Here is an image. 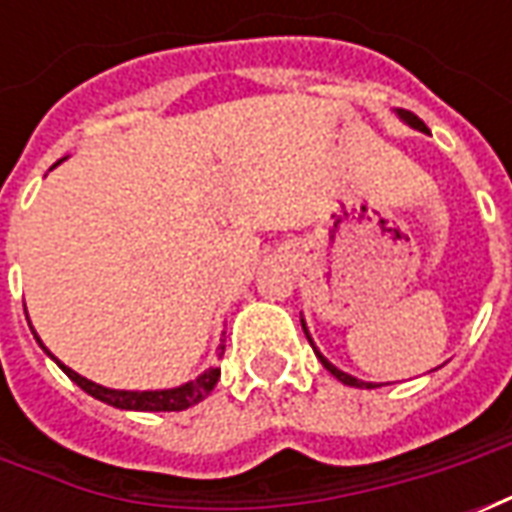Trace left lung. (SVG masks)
<instances>
[{
    "instance_id": "left-lung-1",
    "label": "left lung",
    "mask_w": 512,
    "mask_h": 512,
    "mask_svg": "<svg viewBox=\"0 0 512 512\" xmlns=\"http://www.w3.org/2000/svg\"><path fill=\"white\" fill-rule=\"evenodd\" d=\"M397 115H400V120H406V123L411 128H417V131H425V134H428V126H425V123H422V120H419L417 115H411V112H406V109H397ZM301 329H304V334H307V340H310L315 356L321 359V365L326 367V370H329V373H332V376L337 378V381H343V384H348V386H359V389H373V386H376V384H367V381H359V378H354V376H348V373H343V370H337V367H334L332 362H329V359H326V356H323L321 351H318V348H315L310 332H307V323H304V321H301Z\"/></svg>"
}]
</instances>
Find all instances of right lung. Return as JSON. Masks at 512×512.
I'll list each match as a JSON object with an SVG mask.
<instances>
[{
  "label": "right lung",
  "mask_w": 512,
  "mask_h": 512,
  "mask_svg": "<svg viewBox=\"0 0 512 512\" xmlns=\"http://www.w3.org/2000/svg\"><path fill=\"white\" fill-rule=\"evenodd\" d=\"M32 334H35V329H32ZM38 337V334H35ZM40 343V337H38ZM40 348L46 351V345L40 343ZM46 354L57 362V365L62 367V373L71 378L73 384H79L87 392V395H93L95 400H101V403H109V406L115 408H123V411H183V408L194 406V403H200L202 397L211 395V389L216 386V381H219V367H208L205 373H200V376L194 378V381H189V384H180V386H172V389H150V392H128V389H109V386H101L95 384V381H90V378L79 376L76 370H71V367H65L57 359V356L51 354V351H46ZM224 354V345H219V351H216V356Z\"/></svg>",
  "instance_id": "right-lung-1"
}]
</instances>
